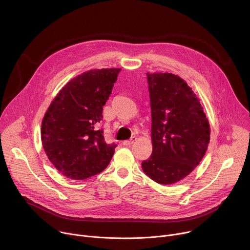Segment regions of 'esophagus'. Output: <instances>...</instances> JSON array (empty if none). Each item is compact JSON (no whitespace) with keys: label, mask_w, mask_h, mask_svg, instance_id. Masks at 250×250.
<instances>
[{"label":"esophagus","mask_w":250,"mask_h":250,"mask_svg":"<svg viewBox=\"0 0 250 250\" xmlns=\"http://www.w3.org/2000/svg\"><path fill=\"white\" fill-rule=\"evenodd\" d=\"M135 140H136V137H135V136H132L130 139L123 141V145H124V146H130V145L134 144V141H135Z\"/></svg>","instance_id":"34e87169"}]
</instances>
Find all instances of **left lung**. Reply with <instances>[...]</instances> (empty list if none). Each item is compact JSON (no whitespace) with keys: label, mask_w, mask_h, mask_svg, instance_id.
Listing matches in <instances>:
<instances>
[{"label":"left lung","mask_w":250,"mask_h":250,"mask_svg":"<svg viewBox=\"0 0 250 250\" xmlns=\"http://www.w3.org/2000/svg\"><path fill=\"white\" fill-rule=\"evenodd\" d=\"M151 106L152 154L142 161L156 183L170 185L188 176L203 159L209 124L192 88L172 73H146Z\"/></svg>","instance_id":"obj_1"}]
</instances>
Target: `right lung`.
<instances>
[{
  "label": "right lung",
  "mask_w": 250,
  "mask_h": 250,
  "mask_svg": "<svg viewBox=\"0 0 250 250\" xmlns=\"http://www.w3.org/2000/svg\"><path fill=\"white\" fill-rule=\"evenodd\" d=\"M122 69H94L69 81L56 95L42 124V141L53 166L73 180H84L109 165L117 145L105 144L103 106Z\"/></svg>",
  "instance_id": "obj_1"
}]
</instances>
